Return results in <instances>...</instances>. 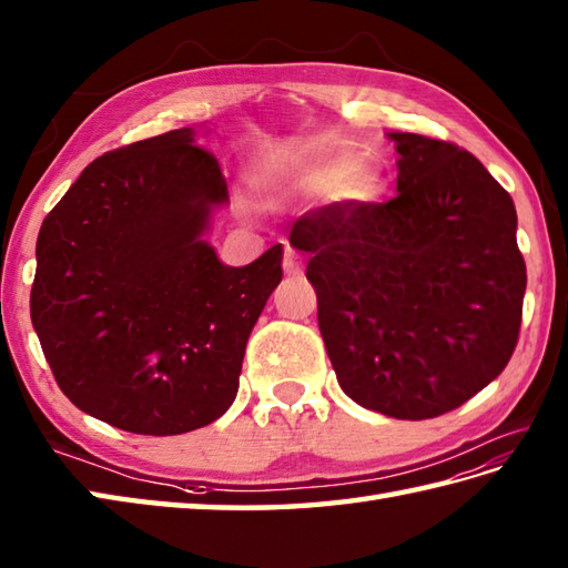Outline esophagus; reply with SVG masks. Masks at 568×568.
I'll use <instances>...</instances> for the list:
<instances>
[{"instance_id": "1", "label": "esophagus", "mask_w": 568, "mask_h": 568, "mask_svg": "<svg viewBox=\"0 0 568 568\" xmlns=\"http://www.w3.org/2000/svg\"><path fill=\"white\" fill-rule=\"evenodd\" d=\"M284 272L296 274L298 272V262H296V252L292 247L284 250Z\"/></svg>"}]
</instances>
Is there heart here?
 I'll list each match as a JSON object with an SVG mask.
<instances>
[{"label": "heart", "mask_w": 568, "mask_h": 568, "mask_svg": "<svg viewBox=\"0 0 568 568\" xmlns=\"http://www.w3.org/2000/svg\"><path fill=\"white\" fill-rule=\"evenodd\" d=\"M301 186L308 193H333V199L351 201V203H367L377 199L382 189L379 173L369 166H351L348 161H338L331 166L308 169L301 176Z\"/></svg>", "instance_id": "1"}]
</instances>
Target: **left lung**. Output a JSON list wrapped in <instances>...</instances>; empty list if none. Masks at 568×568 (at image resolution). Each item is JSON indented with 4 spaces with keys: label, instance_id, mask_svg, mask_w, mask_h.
<instances>
[{
    "label": "left lung",
    "instance_id": "obj_1",
    "mask_svg": "<svg viewBox=\"0 0 568 568\" xmlns=\"http://www.w3.org/2000/svg\"><path fill=\"white\" fill-rule=\"evenodd\" d=\"M397 195L301 215L318 328L345 395L395 419L460 407L510 363L527 286L515 203L466 149L389 134ZM288 237V242H292Z\"/></svg>",
    "mask_w": 568,
    "mask_h": 568
}]
</instances>
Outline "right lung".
Returning <instances> with one entry per match:
<instances>
[{
    "mask_svg": "<svg viewBox=\"0 0 568 568\" xmlns=\"http://www.w3.org/2000/svg\"><path fill=\"white\" fill-rule=\"evenodd\" d=\"M225 201L217 159L183 126L98 156L45 215L31 323L78 409L173 436L233 404L284 250L225 267L201 240Z\"/></svg>",
    "mask_w": 568,
    "mask_h": 568,
    "instance_id": "add662e5",
    "label": "right lung"
}]
</instances>
